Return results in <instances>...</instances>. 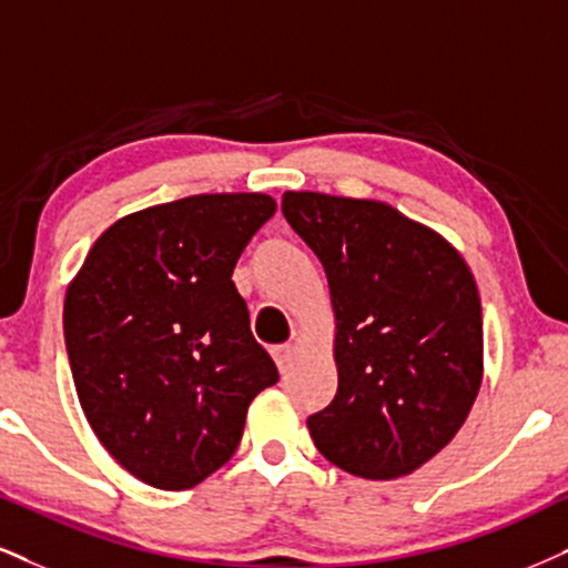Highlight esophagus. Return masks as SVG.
Wrapping results in <instances>:
<instances>
[{"label":"esophagus","mask_w":568,"mask_h":568,"mask_svg":"<svg viewBox=\"0 0 568 568\" xmlns=\"http://www.w3.org/2000/svg\"><path fill=\"white\" fill-rule=\"evenodd\" d=\"M292 358H295V345L273 347V361H276V366H278V371H282V374L292 366Z\"/></svg>","instance_id":"1"}]
</instances>
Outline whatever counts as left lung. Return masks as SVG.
Wrapping results in <instances>:
<instances>
[{"label":"left lung","mask_w":568,"mask_h":568,"mask_svg":"<svg viewBox=\"0 0 568 568\" xmlns=\"http://www.w3.org/2000/svg\"><path fill=\"white\" fill-rule=\"evenodd\" d=\"M332 292L337 395L307 418L318 453L397 479L464 426L481 387V303L460 252L387 202L284 192Z\"/></svg>","instance_id":"left-lung-1"}]
</instances>
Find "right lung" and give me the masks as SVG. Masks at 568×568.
<instances>
[{"mask_svg":"<svg viewBox=\"0 0 568 568\" xmlns=\"http://www.w3.org/2000/svg\"><path fill=\"white\" fill-rule=\"evenodd\" d=\"M276 200L194 194L115 221L68 286L62 328L87 422L125 471L189 489L234 455L278 382L231 273Z\"/></svg>","mask_w":568,"mask_h":568,"instance_id":"obj_1","label":"right lung"}]
</instances>
